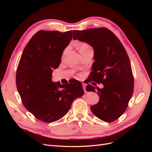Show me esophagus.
Returning <instances> with one entry per match:
<instances>
[{"mask_svg": "<svg viewBox=\"0 0 152 152\" xmlns=\"http://www.w3.org/2000/svg\"><path fill=\"white\" fill-rule=\"evenodd\" d=\"M82 87H83L84 91L85 92H86V84H84V83H83V84H82Z\"/></svg>", "mask_w": 152, "mask_h": 152, "instance_id": "34e87169", "label": "esophagus"}]
</instances>
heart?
<instances>
[{"label": "heart", "mask_w": 152, "mask_h": 152, "mask_svg": "<svg viewBox=\"0 0 152 152\" xmlns=\"http://www.w3.org/2000/svg\"><path fill=\"white\" fill-rule=\"evenodd\" d=\"M91 48L90 45H89L88 44H87V43H86V42H82V43H80V44H79V49L80 53H81V52H82V51H84V50H86L87 49H88V48ZM67 49H68V48H66L65 50H64L63 53H66Z\"/></svg>", "instance_id": "1"}]
</instances>
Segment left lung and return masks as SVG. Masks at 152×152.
<instances>
[{
    "instance_id": "left-lung-1",
    "label": "left lung",
    "mask_w": 152,
    "mask_h": 152,
    "mask_svg": "<svg viewBox=\"0 0 152 152\" xmlns=\"http://www.w3.org/2000/svg\"><path fill=\"white\" fill-rule=\"evenodd\" d=\"M73 39L91 45L94 50L91 79L104 87L87 85V91L97 92L99 101L91 106L103 121H116L125 112L134 91V77L129 58L117 37L106 28L73 30Z\"/></svg>"
}]
</instances>
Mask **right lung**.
Listing matches in <instances>:
<instances>
[{
    "label": "right lung",
    "instance_id": "add662e5",
    "mask_svg": "<svg viewBox=\"0 0 152 152\" xmlns=\"http://www.w3.org/2000/svg\"><path fill=\"white\" fill-rule=\"evenodd\" d=\"M73 30H39L25 48L16 70V84L24 107L38 120L47 123L61 118L73 100L84 94L75 79L61 85L52 81L53 69L61 63L64 49L70 42Z\"/></svg>",
    "mask_w": 152,
    "mask_h": 152
}]
</instances>
